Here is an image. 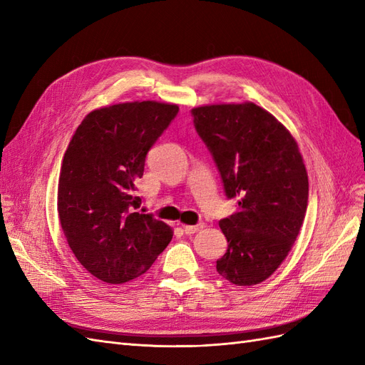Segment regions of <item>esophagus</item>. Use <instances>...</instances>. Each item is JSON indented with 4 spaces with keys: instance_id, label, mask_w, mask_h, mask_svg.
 Here are the masks:
<instances>
[{
    "instance_id": "1",
    "label": "esophagus",
    "mask_w": 365,
    "mask_h": 365,
    "mask_svg": "<svg viewBox=\"0 0 365 365\" xmlns=\"http://www.w3.org/2000/svg\"><path fill=\"white\" fill-rule=\"evenodd\" d=\"M201 228H204V224H197V225H184L185 235H195L196 231H200Z\"/></svg>"
}]
</instances>
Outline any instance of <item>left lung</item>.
I'll return each instance as SVG.
<instances>
[{"label": "left lung", "instance_id": "obj_1", "mask_svg": "<svg viewBox=\"0 0 365 365\" xmlns=\"http://www.w3.org/2000/svg\"><path fill=\"white\" fill-rule=\"evenodd\" d=\"M197 134L237 210L219 222L228 248L216 269L230 283L252 286L274 274L303 225L309 182L295 138L252 102L192 109Z\"/></svg>", "mask_w": 365, "mask_h": 365}]
</instances>
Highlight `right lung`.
Listing matches in <instances>:
<instances>
[{
	"instance_id": "1",
	"label": "right lung",
	"mask_w": 365,
	"mask_h": 365,
	"mask_svg": "<svg viewBox=\"0 0 365 365\" xmlns=\"http://www.w3.org/2000/svg\"><path fill=\"white\" fill-rule=\"evenodd\" d=\"M155 101L97 108L76 129L58 184V213L76 259L98 280L120 284L145 274L172 228L135 212L146 153L178 114Z\"/></svg>"
}]
</instances>
